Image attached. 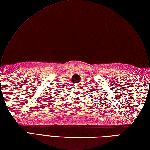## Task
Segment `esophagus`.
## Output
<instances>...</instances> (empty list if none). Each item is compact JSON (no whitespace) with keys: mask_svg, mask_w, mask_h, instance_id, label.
Masks as SVG:
<instances>
[{"mask_svg":"<svg viewBox=\"0 0 150 150\" xmlns=\"http://www.w3.org/2000/svg\"><path fill=\"white\" fill-rule=\"evenodd\" d=\"M78 86H79V84H76V86H75V87H76V88H77Z\"/></svg>","mask_w":150,"mask_h":150,"instance_id":"1","label":"esophagus"}]
</instances>
